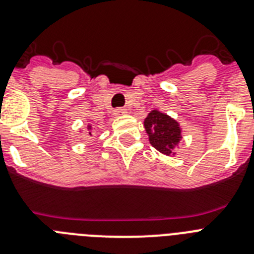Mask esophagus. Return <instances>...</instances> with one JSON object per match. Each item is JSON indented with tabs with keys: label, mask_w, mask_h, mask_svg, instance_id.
Returning <instances> with one entry per match:
<instances>
[{
	"label": "esophagus",
	"mask_w": 254,
	"mask_h": 254,
	"mask_svg": "<svg viewBox=\"0 0 254 254\" xmlns=\"http://www.w3.org/2000/svg\"><path fill=\"white\" fill-rule=\"evenodd\" d=\"M125 114H127V111H126L125 108H118V109H116L114 111V116H125Z\"/></svg>",
	"instance_id": "esophagus-1"
}]
</instances>
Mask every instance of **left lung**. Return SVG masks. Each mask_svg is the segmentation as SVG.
<instances>
[{
	"label": "left lung",
	"instance_id": "obj_1",
	"mask_svg": "<svg viewBox=\"0 0 254 254\" xmlns=\"http://www.w3.org/2000/svg\"><path fill=\"white\" fill-rule=\"evenodd\" d=\"M143 127L152 147L164 155L176 156L174 150L181 142L183 133L178 121L159 109H152L143 121Z\"/></svg>",
	"mask_w": 254,
	"mask_h": 254
}]
</instances>
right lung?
Masks as SVG:
<instances>
[{"label": "right lung", "instance_id": "add662e5", "mask_svg": "<svg viewBox=\"0 0 254 254\" xmlns=\"http://www.w3.org/2000/svg\"><path fill=\"white\" fill-rule=\"evenodd\" d=\"M86 128H87V133L91 134V131H93V126H91V125H87V126H86Z\"/></svg>", "mask_w": 254, "mask_h": 254}]
</instances>
